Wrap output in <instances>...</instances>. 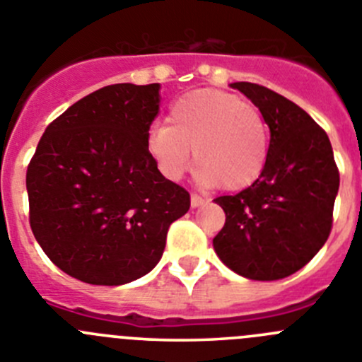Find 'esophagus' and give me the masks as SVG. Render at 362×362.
Here are the masks:
<instances>
[{
  "label": "esophagus",
  "mask_w": 362,
  "mask_h": 362,
  "mask_svg": "<svg viewBox=\"0 0 362 362\" xmlns=\"http://www.w3.org/2000/svg\"><path fill=\"white\" fill-rule=\"evenodd\" d=\"M207 204V200L202 197H198V194H191V205L192 207H200V205H205Z\"/></svg>",
  "instance_id": "obj_1"
}]
</instances>
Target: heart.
Here are the masks:
<instances>
[{
	"label": "heart",
	"instance_id": "b5f03b06",
	"mask_svg": "<svg viewBox=\"0 0 362 362\" xmlns=\"http://www.w3.org/2000/svg\"><path fill=\"white\" fill-rule=\"evenodd\" d=\"M170 124H155L148 150L158 170L171 180L191 165L204 187L221 184L227 191L250 187L268 158V128L253 105L218 89H197L171 105Z\"/></svg>",
	"mask_w": 362,
	"mask_h": 362
}]
</instances>
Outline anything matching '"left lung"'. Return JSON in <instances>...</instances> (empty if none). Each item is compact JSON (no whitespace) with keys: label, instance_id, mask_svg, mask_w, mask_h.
<instances>
[{"label":"left lung","instance_id":"1","mask_svg":"<svg viewBox=\"0 0 362 362\" xmlns=\"http://www.w3.org/2000/svg\"><path fill=\"white\" fill-rule=\"evenodd\" d=\"M232 87L259 107L272 139L261 177L214 200L227 219L212 245L238 275L279 280L303 268L329 239L339 171L329 135L298 105L259 83Z\"/></svg>","mask_w":362,"mask_h":362}]
</instances>
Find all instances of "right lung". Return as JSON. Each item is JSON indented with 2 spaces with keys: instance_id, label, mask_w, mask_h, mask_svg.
<instances>
[{
  "instance_id": "1",
  "label": "right lung",
  "mask_w": 362,
  "mask_h": 362,
  "mask_svg": "<svg viewBox=\"0 0 362 362\" xmlns=\"http://www.w3.org/2000/svg\"><path fill=\"white\" fill-rule=\"evenodd\" d=\"M158 83H114L48 124L26 170L30 227L64 273L121 286L160 261L168 230L191 205L148 150Z\"/></svg>"
}]
</instances>
